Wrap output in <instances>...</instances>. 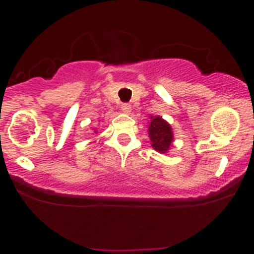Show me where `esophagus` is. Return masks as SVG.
<instances>
[{
  "mask_svg": "<svg viewBox=\"0 0 254 254\" xmlns=\"http://www.w3.org/2000/svg\"><path fill=\"white\" fill-rule=\"evenodd\" d=\"M122 111L124 113H130L131 112V105L130 104H122Z\"/></svg>",
  "mask_w": 254,
  "mask_h": 254,
  "instance_id": "obj_1",
  "label": "esophagus"
}]
</instances>
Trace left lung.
Wrapping results in <instances>:
<instances>
[{"mask_svg":"<svg viewBox=\"0 0 254 254\" xmlns=\"http://www.w3.org/2000/svg\"><path fill=\"white\" fill-rule=\"evenodd\" d=\"M148 135L151 141V147L159 153H167L173 142V131L171 125L161 117L150 116Z\"/></svg>","mask_w":254,"mask_h":254,"instance_id":"8db88e82","label":"left lung"}]
</instances>
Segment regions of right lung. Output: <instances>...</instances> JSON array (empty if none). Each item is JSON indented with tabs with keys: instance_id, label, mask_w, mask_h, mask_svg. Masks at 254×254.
<instances>
[{
	"instance_id": "right-lung-1",
	"label": "right lung",
	"mask_w": 254,
	"mask_h": 254,
	"mask_svg": "<svg viewBox=\"0 0 254 254\" xmlns=\"http://www.w3.org/2000/svg\"><path fill=\"white\" fill-rule=\"evenodd\" d=\"M94 131H97V130H94Z\"/></svg>"
}]
</instances>
